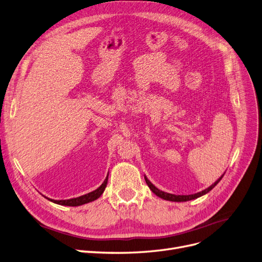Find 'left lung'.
<instances>
[{
	"label": "left lung",
	"instance_id": "1",
	"mask_svg": "<svg viewBox=\"0 0 262 262\" xmlns=\"http://www.w3.org/2000/svg\"><path fill=\"white\" fill-rule=\"evenodd\" d=\"M224 173H225V172H224ZM224 173H223L212 185H210L209 187H207L206 189H204V191H202V192H200V193H195V194H191V195H174V194L166 193V192H164V191H160V189H158L154 184H152V183L149 181V180H148L145 176H144V179H145V181H146L148 187L150 188V191H151L152 193H154L155 195H157L158 197L162 198V200L170 201V202H187V201L195 200V198H198V197H201V196L207 194L208 192H210L211 189L220 182V180L223 178Z\"/></svg>",
	"mask_w": 262,
	"mask_h": 262
}]
</instances>
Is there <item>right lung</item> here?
Segmentation results:
<instances>
[{"instance_id":"right-lung-1","label":"right lung","mask_w":262,"mask_h":262,"mask_svg":"<svg viewBox=\"0 0 262 262\" xmlns=\"http://www.w3.org/2000/svg\"><path fill=\"white\" fill-rule=\"evenodd\" d=\"M107 181H108V174L106 177V179L104 180V182L102 183V185L100 187H97L95 191L93 192H90L85 195H82V196H79V197H76V198H70V200H61V201H56V200H52V198H49L47 196H44L47 200H49L50 202L52 203H55V204H58V205H61V206H71V207H76V206H81V205H84V204H88V203H91L95 200H97L98 197H100L104 191H105V187L107 185Z\"/></svg>"}]
</instances>
